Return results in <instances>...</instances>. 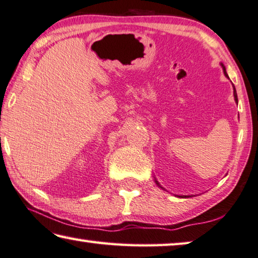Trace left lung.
Wrapping results in <instances>:
<instances>
[{
	"label": "left lung",
	"instance_id": "obj_1",
	"mask_svg": "<svg viewBox=\"0 0 258 258\" xmlns=\"http://www.w3.org/2000/svg\"><path fill=\"white\" fill-rule=\"evenodd\" d=\"M221 65H222V67H223V72H224L225 77H226V78H229V77H227V73H226L225 66L223 65V64H221ZM233 95H234V100H235V103H238V96H236V90H235V87H234V86H233ZM155 183H157L158 186H160V187H161V188H163V187L161 186V185L159 184V181H158L157 179H155ZM163 189H164V188H163ZM177 197H179V198H188V196H177Z\"/></svg>",
	"mask_w": 258,
	"mask_h": 258
}]
</instances>
